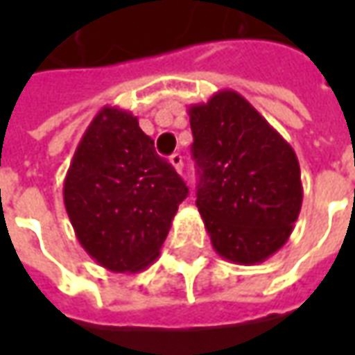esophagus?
Here are the masks:
<instances>
[{
	"instance_id": "1",
	"label": "esophagus",
	"mask_w": 355,
	"mask_h": 355,
	"mask_svg": "<svg viewBox=\"0 0 355 355\" xmlns=\"http://www.w3.org/2000/svg\"><path fill=\"white\" fill-rule=\"evenodd\" d=\"M169 162H171V165H173V167L177 169V173H182V165H184V163H182V155L173 154L169 157Z\"/></svg>"
}]
</instances>
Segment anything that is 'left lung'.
Returning a JSON list of instances; mask_svg holds the SVG:
<instances>
[{
    "mask_svg": "<svg viewBox=\"0 0 355 355\" xmlns=\"http://www.w3.org/2000/svg\"><path fill=\"white\" fill-rule=\"evenodd\" d=\"M198 200L213 249L236 264L279 251L302 205L295 150L232 89L188 108Z\"/></svg>",
    "mask_w": 355,
    "mask_h": 355,
    "instance_id": "left-lung-1",
    "label": "left lung"
}]
</instances>
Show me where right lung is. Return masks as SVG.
Instances as JSON below:
<instances>
[{
	"mask_svg": "<svg viewBox=\"0 0 355 355\" xmlns=\"http://www.w3.org/2000/svg\"><path fill=\"white\" fill-rule=\"evenodd\" d=\"M188 196L131 112L104 106L83 132L64 178V207L81 247L110 272L157 259Z\"/></svg>",
	"mask_w": 355,
	"mask_h": 355,
	"instance_id": "obj_1",
	"label": "right lung"
}]
</instances>
